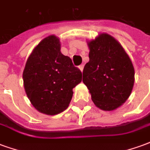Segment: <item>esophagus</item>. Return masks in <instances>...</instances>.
<instances>
[{"label":"esophagus","mask_w":150,"mask_h":150,"mask_svg":"<svg viewBox=\"0 0 150 150\" xmlns=\"http://www.w3.org/2000/svg\"><path fill=\"white\" fill-rule=\"evenodd\" d=\"M79 70H80L81 71H83V65H80L79 67Z\"/></svg>","instance_id":"34e87169"}]
</instances>
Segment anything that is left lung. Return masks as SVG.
Instances as JSON below:
<instances>
[{"mask_svg": "<svg viewBox=\"0 0 150 150\" xmlns=\"http://www.w3.org/2000/svg\"><path fill=\"white\" fill-rule=\"evenodd\" d=\"M89 62L83 71V82L96 106L115 110L129 97L134 83V68L121 45L107 34L88 42Z\"/></svg>", "mask_w": 150, "mask_h": 150, "instance_id": "left-lung-1", "label": "left lung"}]
</instances>
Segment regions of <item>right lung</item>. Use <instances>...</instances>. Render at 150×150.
I'll use <instances>...</instances> for the list:
<instances>
[{
    "label": "right lung",
    "mask_w": 150,
    "mask_h": 150,
    "mask_svg": "<svg viewBox=\"0 0 150 150\" xmlns=\"http://www.w3.org/2000/svg\"><path fill=\"white\" fill-rule=\"evenodd\" d=\"M23 81L33 106L40 112L56 115L69 106L72 89L82 81V72L71 58L61 53L59 38L50 35L28 58Z\"/></svg>",
    "instance_id": "1"
}]
</instances>
